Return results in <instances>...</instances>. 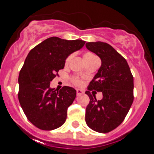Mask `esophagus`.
<instances>
[{"instance_id": "esophagus-1", "label": "esophagus", "mask_w": 154, "mask_h": 154, "mask_svg": "<svg viewBox=\"0 0 154 154\" xmlns=\"http://www.w3.org/2000/svg\"><path fill=\"white\" fill-rule=\"evenodd\" d=\"M84 94V91L81 90V89H77V96L81 95V94Z\"/></svg>"}]
</instances>
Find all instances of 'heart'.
Listing matches in <instances>:
<instances>
[{"instance_id":"b5f03b06","label":"heart","mask_w":154,"mask_h":154,"mask_svg":"<svg viewBox=\"0 0 154 154\" xmlns=\"http://www.w3.org/2000/svg\"><path fill=\"white\" fill-rule=\"evenodd\" d=\"M92 56H93V55L91 54V53H87V54H85V57H92ZM69 59H70V57H69V58L67 59L66 62H68V61L69 60ZM73 81H74V83H75L76 85H79V84H80V81H79L78 80H77V79H74V80H73Z\"/></svg>"}]
</instances>
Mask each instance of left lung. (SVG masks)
I'll return each instance as SVG.
<instances>
[{
  "mask_svg": "<svg viewBox=\"0 0 154 154\" xmlns=\"http://www.w3.org/2000/svg\"><path fill=\"white\" fill-rule=\"evenodd\" d=\"M86 47L101 59V65L85 92L90 98L85 121L94 131L109 133L123 122L133 104V77L125 58L109 44L87 42ZM94 90L103 93L102 100L96 99Z\"/></svg>",
  "mask_w": 154,
  "mask_h": 154,
  "instance_id": "obj_1",
  "label": "left lung"
}]
</instances>
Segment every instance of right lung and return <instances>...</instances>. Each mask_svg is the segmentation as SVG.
Listing matches in <instances>:
<instances>
[{
	"instance_id": "right-lung-1",
	"label": "right lung",
	"mask_w": 154,
	"mask_h": 154,
	"mask_svg": "<svg viewBox=\"0 0 154 154\" xmlns=\"http://www.w3.org/2000/svg\"><path fill=\"white\" fill-rule=\"evenodd\" d=\"M85 44L81 39L50 37L28 54L18 76V100L28 119L38 129L53 130L66 121L77 91L66 86L56 90L50 88V81L63 69L69 55Z\"/></svg>"
}]
</instances>
